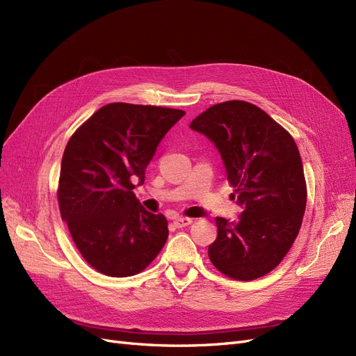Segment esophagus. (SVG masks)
I'll list each match as a JSON object with an SVG mask.
<instances>
[{
	"label": "esophagus",
	"instance_id": "esophagus-1",
	"mask_svg": "<svg viewBox=\"0 0 356 356\" xmlns=\"http://www.w3.org/2000/svg\"><path fill=\"white\" fill-rule=\"evenodd\" d=\"M191 218H187V217H178V218H175L174 220V225L175 227H178V229H182V227H186V225H188V224H191Z\"/></svg>",
	"mask_w": 356,
	"mask_h": 356
}]
</instances>
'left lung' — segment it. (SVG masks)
<instances>
[{
  "label": "left lung",
  "mask_w": 356,
  "mask_h": 356,
  "mask_svg": "<svg viewBox=\"0 0 356 356\" xmlns=\"http://www.w3.org/2000/svg\"><path fill=\"white\" fill-rule=\"evenodd\" d=\"M221 154L238 204V221L217 217L208 248L221 273L252 281L272 272L293 246L306 209V181L298 148L285 129L245 101H227L190 123Z\"/></svg>",
  "instance_id": "8db88e82"
}]
</instances>
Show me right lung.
Segmentation results:
<instances>
[{"mask_svg":"<svg viewBox=\"0 0 356 356\" xmlns=\"http://www.w3.org/2000/svg\"><path fill=\"white\" fill-rule=\"evenodd\" d=\"M186 113L114 102L84 122L65 147L58 202L71 238L95 270L134 276L152 263L168 239L165 215L136 199L159 143Z\"/></svg>","mask_w":356,"mask_h":356,"instance_id":"right-lung-1","label":"right lung"}]
</instances>
